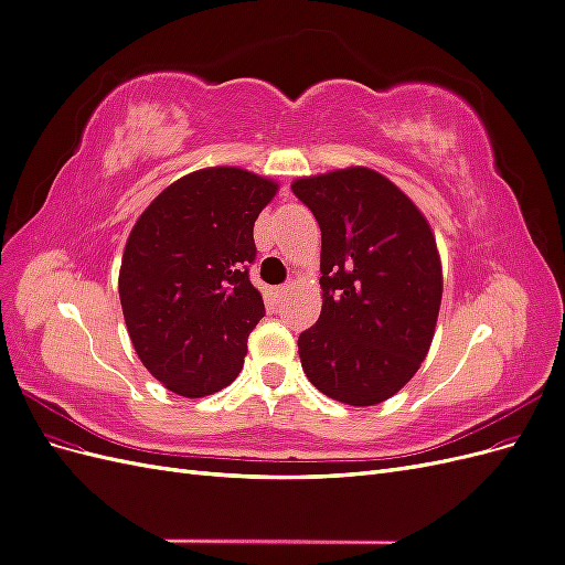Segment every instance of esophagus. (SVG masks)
<instances>
[{
	"label": "esophagus",
	"mask_w": 565,
	"mask_h": 565,
	"mask_svg": "<svg viewBox=\"0 0 565 565\" xmlns=\"http://www.w3.org/2000/svg\"><path fill=\"white\" fill-rule=\"evenodd\" d=\"M292 287H295L292 282H285V285L276 287V299H278V301H282V299L289 295V289H292Z\"/></svg>",
	"instance_id": "1"
}]
</instances>
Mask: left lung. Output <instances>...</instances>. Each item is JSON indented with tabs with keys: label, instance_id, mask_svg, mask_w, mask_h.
Listing matches in <instances>:
<instances>
[{
	"label": "left lung",
	"instance_id": "left-lung-1",
	"mask_svg": "<svg viewBox=\"0 0 565 565\" xmlns=\"http://www.w3.org/2000/svg\"><path fill=\"white\" fill-rule=\"evenodd\" d=\"M292 193L322 241V311L299 334L301 367L339 403H382L431 347L443 295L434 233L401 188L365 167L297 179Z\"/></svg>",
	"mask_w": 565,
	"mask_h": 565
}]
</instances>
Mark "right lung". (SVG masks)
<instances>
[{"instance_id":"add662e5","label":"right lung","mask_w":565,"mask_h":565,"mask_svg":"<svg viewBox=\"0 0 565 565\" xmlns=\"http://www.w3.org/2000/svg\"><path fill=\"white\" fill-rule=\"evenodd\" d=\"M276 191L245 169H200L136 221L119 301L141 363L179 396H210L243 370L247 337L266 316L249 280L254 221Z\"/></svg>"}]
</instances>
